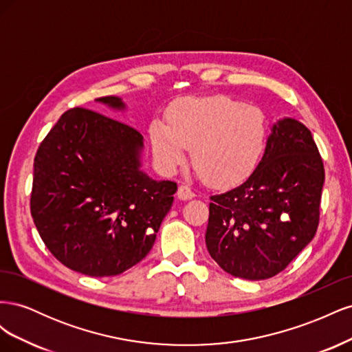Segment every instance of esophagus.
<instances>
[{"mask_svg":"<svg viewBox=\"0 0 352 352\" xmlns=\"http://www.w3.org/2000/svg\"><path fill=\"white\" fill-rule=\"evenodd\" d=\"M195 197V194L192 192V189L186 185H180L177 188V198L182 199V201H188V199H192Z\"/></svg>","mask_w":352,"mask_h":352,"instance_id":"obj_1","label":"esophagus"}]
</instances>
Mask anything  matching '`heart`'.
Segmentation results:
<instances>
[{
	"instance_id": "1",
	"label": "heart",
	"mask_w": 352,
	"mask_h": 352,
	"mask_svg": "<svg viewBox=\"0 0 352 352\" xmlns=\"http://www.w3.org/2000/svg\"><path fill=\"white\" fill-rule=\"evenodd\" d=\"M167 122L153 120L148 129L160 166L173 172L185 162L186 148H192V164L211 185L242 182L267 145L264 113L228 95L179 100L168 109Z\"/></svg>"
}]
</instances>
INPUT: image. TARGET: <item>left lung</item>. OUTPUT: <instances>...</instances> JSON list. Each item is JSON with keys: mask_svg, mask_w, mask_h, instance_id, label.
Listing matches in <instances>:
<instances>
[{"mask_svg": "<svg viewBox=\"0 0 352 352\" xmlns=\"http://www.w3.org/2000/svg\"><path fill=\"white\" fill-rule=\"evenodd\" d=\"M323 184V162L308 127L292 117L273 123L247 180L211 197V258L247 280L280 273L316 235Z\"/></svg>", "mask_w": 352, "mask_h": 352, "instance_id": "8db88e82", "label": "left lung"}]
</instances>
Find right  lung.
Masks as SVG:
<instances>
[{
  "label": "right lung",
  "instance_id": "1",
  "mask_svg": "<svg viewBox=\"0 0 352 352\" xmlns=\"http://www.w3.org/2000/svg\"><path fill=\"white\" fill-rule=\"evenodd\" d=\"M124 111L119 97L95 100ZM144 136L87 109L63 114L38 148L30 212L39 235L66 267L116 276L150 252L172 208L175 182L142 170Z\"/></svg>",
  "mask_w": 352,
  "mask_h": 352
}]
</instances>
